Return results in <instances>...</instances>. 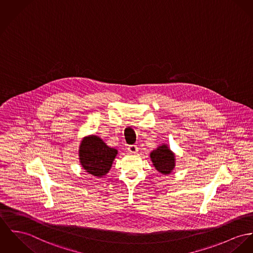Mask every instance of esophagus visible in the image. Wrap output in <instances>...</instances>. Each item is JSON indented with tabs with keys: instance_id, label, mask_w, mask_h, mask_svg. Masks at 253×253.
I'll return each instance as SVG.
<instances>
[{
	"instance_id": "obj_1",
	"label": "esophagus",
	"mask_w": 253,
	"mask_h": 253,
	"mask_svg": "<svg viewBox=\"0 0 253 253\" xmlns=\"http://www.w3.org/2000/svg\"><path fill=\"white\" fill-rule=\"evenodd\" d=\"M128 151H129L130 153H136V152L138 151V148H137V146L135 145V144L129 145V146H128Z\"/></svg>"
}]
</instances>
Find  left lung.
I'll use <instances>...</instances> for the list:
<instances>
[{"mask_svg": "<svg viewBox=\"0 0 253 253\" xmlns=\"http://www.w3.org/2000/svg\"><path fill=\"white\" fill-rule=\"evenodd\" d=\"M156 169L163 174H169L175 167V156L168 145L163 144L150 153Z\"/></svg>", "mask_w": 253, "mask_h": 253, "instance_id": "1", "label": "left lung"}]
</instances>
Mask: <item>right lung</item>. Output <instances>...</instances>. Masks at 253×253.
I'll use <instances>...</instances> for the list:
<instances>
[{
  "instance_id": "obj_1",
  "label": "right lung",
  "mask_w": 253,
  "mask_h": 253,
  "mask_svg": "<svg viewBox=\"0 0 253 253\" xmlns=\"http://www.w3.org/2000/svg\"><path fill=\"white\" fill-rule=\"evenodd\" d=\"M117 154V149L109 147L97 136L84 137L79 149V159L84 169L97 177L109 172Z\"/></svg>"
}]
</instances>
